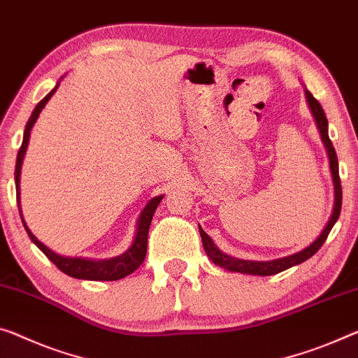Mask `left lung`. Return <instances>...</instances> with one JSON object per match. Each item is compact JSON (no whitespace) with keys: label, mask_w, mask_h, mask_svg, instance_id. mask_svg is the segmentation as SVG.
I'll use <instances>...</instances> for the list:
<instances>
[{"label":"left lung","mask_w":358,"mask_h":358,"mask_svg":"<svg viewBox=\"0 0 358 358\" xmlns=\"http://www.w3.org/2000/svg\"><path fill=\"white\" fill-rule=\"evenodd\" d=\"M307 96V102H309V107L312 110L313 117H315V122L318 129H320L322 139L325 142L327 150H328V157H329V166H331V174H333V180H334V210L331 217L327 224V227L323 229L322 235L313 241L310 246H307L306 250H302L301 252H296L293 256H287L282 257V259H275V261H267V262H256V261H243V259H236V257L227 256L225 252L219 251L216 248V245L213 243V240L205 234V230L200 227V235H201V241H203V248H205L206 255L210 259L216 264V266L227 268L230 272H240V273H251V275H275L280 273L287 268L298 266V264L304 262L312 257L315 252L322 248L325 240L328 238L329 232H331L333 225L336 224L339 214H341V205H343V189H341V179H339V166H338V157L336 152H334L333 142L329 141L328 136V120L327 115L323 112V108L320 106V102L313 97L309 91H306Z\"/></svg>","instance_id":"1"}]
</instances>
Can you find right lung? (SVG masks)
Masks as SVG:
<instances>
[{
    "mask_svg": "<svg viewBox=\"0 0 358 358\" xmlns=\"http://www.w3.org/2000/svg\"><path fill=\"white\" fill-rule=\"evenodd\" d=\"M57 86L49 92V94L43 99V101L38 102V106L33 110L31 117L29 118L25 126V133H24V141H22V145L19 148L17 153V162H15V189H17V195H19V176H20V166H22V160H24L25 150H27V144H29V137H30V129L33 123L36 122L38 115H40L41 108L46 106V102L51 99V96L56 92ZM162 196H155L152 198L150 201L147 203V206L142 211L141 217H139V225H137V234L134 238V243L131 245V248L123 252L122 256L113 257V259H106V261H90V259H81V257H64L59 256L56 252L46 248L41 241L36 240V236L33 235L29 227H27L24 222V227L27 230V234L31 238L33 243H35L38 248H40L43 252H45L46 257L52 264H56V267L59 271H62L64 273L70 275L73 278H80V280H99V282H112V280H120L126 277V275L133 273L137 267L141 266L145 259L147 255V236H148V229H150V222L153 217V213H155L158 203L162 201ZM22 217V216H20Z\"/></svg>",
    "mask_w": 358,
    "mask_h": 358,
    "instance_id": "right-lung-1",
    "label": "right lung"
}]
</instances>
